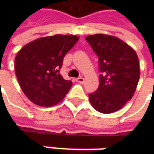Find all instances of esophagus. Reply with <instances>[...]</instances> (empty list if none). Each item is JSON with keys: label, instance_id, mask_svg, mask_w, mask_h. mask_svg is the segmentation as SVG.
Here are the masks:
<instances>
[{"label": "esophagus", "instance_id": "obj_1", "mask_svg": "<svg viewBox=\"0 0 154 154\" xmlns=\"http://www.w3.org/2000/svg\"><path fill=\"white\" fill-rule=\"evenodd\" d=\"M76 80V82H79V83H83L84 82V78L83 77H79V78H77V79H75Z\"/></svg>", "mask_w": 154, "mask_h": 154}]
</instances>
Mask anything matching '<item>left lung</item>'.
<instances>
[{
  "instance_id": "1",
  "label": "left lung",
  "mask_w": 154,
  "mask_h": 154,
  "mask_svg": "<svg viewBox=\"0 0 154 154\" xmlns=\"http://www.w3.org/2000/svg\"><path fill=\"white\" fill-rule=\"evenodd\" d=\"M86 40L98 56L99 86L89 93L93 108L109 114L120 109L135 92L140 78L139 59L135 51L121 39L95 34Z\"/></svg>"
}]
</instances>
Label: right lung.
<instances>
[{
  "label": "right lung",
  "instance_id": "right-lung-1",
  "mask_svg": "<svg viewBox=\"0 0 154 154\" xmlns=\"http://www.w3.org/2000/svg\"><path fill=\"white\" fill-rule=\"evenodd\" d=\"M74 35H55L36 39L18 52L14 70L25 95L39 106L62 101L72 86L60 72L63 58L77 43Z\"/></svg>",
  "mask_w": 154,
  "mask_h": 154
}]
</instances>
